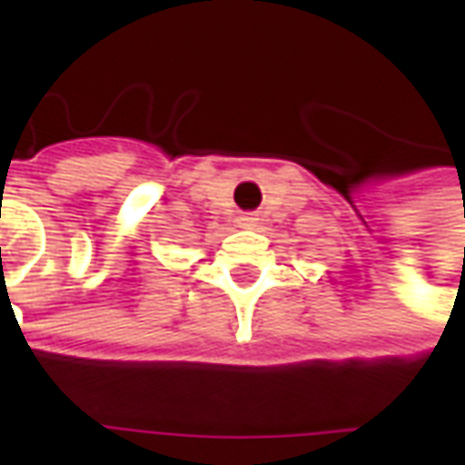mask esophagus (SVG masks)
<instances>
[{"mask_svg":"<svg viewBox=\"0 0 465 465\" xmlns=\"http://www.w3.org/2000/svg\"><path fill=\"white\" fill-rule=\"evenodd\" d=\"M257 216L254 213H242L239 219H236V223H239V229H254L257 226Z\"/></svg>","mask_w":465,"mask_h":465,"instance_id":"1","label":"esophagus"}]
</instances>
